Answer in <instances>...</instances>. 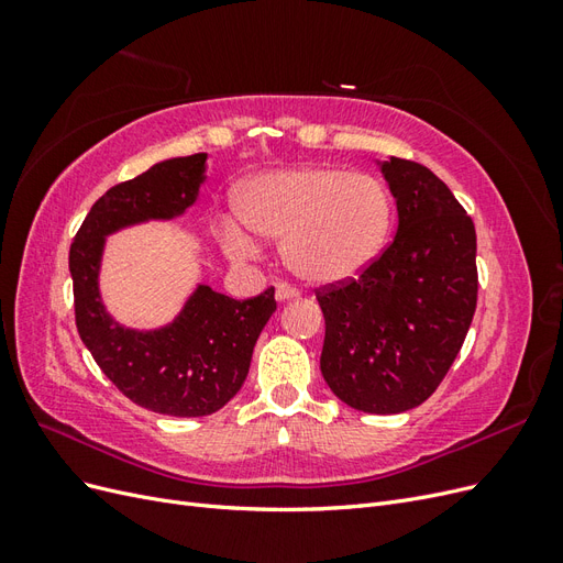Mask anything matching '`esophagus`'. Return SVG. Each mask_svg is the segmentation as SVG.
Listing matches in <instances>:
<instances>
[{
    "label": "esophagus",
    "instance_id": "esophagus-1",
    "mask_svg": "<svg viewBox=\"0 0 563 563\" xmlns=\"http://www.w3.org/2000/svg\"><path fill=\"white\" fill-rule=\"evenodd\" d=\"M275 294H277V300H291V298L300 296L298 288L294 284H288V282H277L275 284Z\"/></svg>",
    "mask_w": 563,
    "mask_h": 563
}]
</instances>
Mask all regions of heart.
Wrapping results in <instances>:
<instances>
[{"mask_svg": "<svg viewBox=\"0 0 563 563\" xmlns=\"http://www.w3.org/2000/svg\"><path fill=\"white\" fill-rule=\"evenodd\" d=\"M240 216L220 223V242L234 261L258 253L255 234L284 240L296 275L312 284L350 279L376 258L389 230V195L371 174L338 166H300L255 178L240 197Z\"/></svg>", "mask_w": 563, "mask_h": 563, "instance_id": "heart-1", "label": "heart"}]
</instances>
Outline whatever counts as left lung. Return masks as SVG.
Wrapping results in <instances>:
<instances>
[{
  "label": "left lung",
  "instance_id": "left-lung-1",
  "mask_svg": "<svg viewBox=\"0 0 563 563\" xmlns=\"http://www.w3.org/2000/svg\"><path fill=\"white\" fill-rule=\"evenodd\" d=\"M399 230L360 275L314 288L327 321L321 376L364 413H404L432 397L476 310V232L428 166L380 164Z\"/></svg>",
  "mask_w": 563,
  "mask_h": 563
}]
</instances>
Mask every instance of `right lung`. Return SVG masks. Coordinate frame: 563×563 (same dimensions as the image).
<instances>
[{
  "instance_id": "1",
  "label": "right lung",
  "mask_w": 563,
  "mask_h": 563,
  "mask_svg": "<svg viewBox=\"0 0 563 563\" xmlns=\"http://www.w3.org/2000/svg\"><path fill=\"white\" fill-rule=\"evenodd\" d=\"M207 155L166 159L117 183L100 197L70 246L75 321L112 385L147 411L199 418L220 411L242 389L253 345L272 312L275 286L234 300L199 286L180 317L162 331L139 333L112 321L98 296L106 234L147 218H174L197 199Z\"/></svg>"
}]
</instances>
